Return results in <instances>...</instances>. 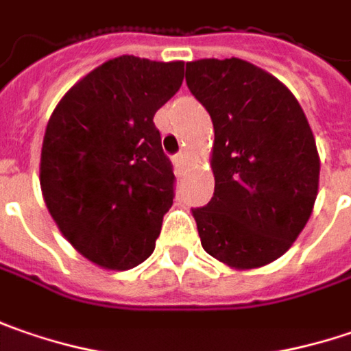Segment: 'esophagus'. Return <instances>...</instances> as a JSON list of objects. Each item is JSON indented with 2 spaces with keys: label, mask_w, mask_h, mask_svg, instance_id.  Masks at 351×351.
Listing matches in <instances>:
<instances>
[{
  "label": "esophagus",
  "mask_w": 351,
  "mask_h": 351,
  "mask_svg": "<svg viewBox=\"0 0 351 351\" xmlns=\"http://www.w3.org/2000/svg\"><path fill=\"white\" fill-rule=\"evenodd\" d=\"M175 165L176 169H182V167L186 165V153H178L175 157Z\"/></svg>",
  "instance_id": "34e87169"
}]
</instances>
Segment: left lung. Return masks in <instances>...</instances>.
Wrapping results in <instances>:
<instances>
[{"label":"left lung","mask_w":351,"mask_h":351,"mask_svg":"<svg viewBox=\"0 0 351 351\" xmlns=\"http://www.w3.org/2000/svg\"><path fill=\"white\" fill-rule=\"evenodd\" d=\"M186 86L214 123V196L194 208L206 253L232 269L279 259L311 218L320 159L297 98L241 58L186 62Z\"/></svg>","instance_id":"8db88e82"}]
</instances>
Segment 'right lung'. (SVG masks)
I'll use <instances>...</instances> for the list:
<instances>
[{
	"mask_svg": "<svg viewBox=\"0 0 351 351\" xmlns=\"http://www.w3.org/2000/svg\"><path fill=\"white\" fill-rule=\"evenodd\" d=\"M182 78V60L123 54L72 86L47 123L45 204L72 247L96 265L125 271L155 250L175 175L153 117Z\"/></svg>",
	"mask_w": 351,
	"mask_h": 351,
	"instance_id": "add662e5",
	"label": "right lung"
}]
</instances>
